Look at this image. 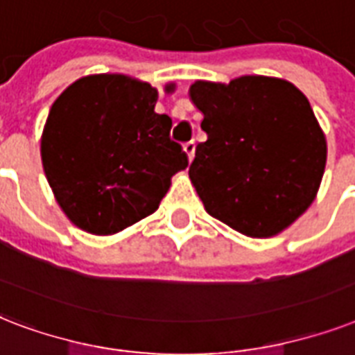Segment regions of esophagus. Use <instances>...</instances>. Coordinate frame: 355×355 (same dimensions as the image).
Returning a JSON list of instances; mask_svg holds the SVG:
<instances>
[{"instance_id": "1", "label": "esophagus", "mask_w": 355, "mask_h": 355, "mask_svg": "<svg viewBox=\"0 0 355 355\" xmlns=\"http://www.w3.org/2000/svg\"><path fill=\"white\" fill-rule=\"evenodd\" d=\"M183 150H185L189 161H192V159H194V152H196V144H194V140H191V142H187L185 146H183Z\"/></svg>"}]
</instances>
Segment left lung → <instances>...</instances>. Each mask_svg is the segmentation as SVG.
<instances>
[{
	"mask_svg": "<svg viewBox=\"0 0 355 355\" xmlns=\"http://www.w3.org/2000/svg\"><path fill=\"white\" fill-rule=\"evenodd\" d=\"M189 96L207 133L189 168L205 211L246 237L287 230L317 198L328 157L306 96L266 76L194 81Z\"/></svg>",
	"mask_w": 355,
	"mask_h": 355,
	"instance_id": "obj_1",
	"label": "left lung"
}]
</instances>
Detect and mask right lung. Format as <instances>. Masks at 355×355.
<instances>
[{
    "label": "right lung",
    "mask_w": 355,
    "mask_h": 355,
    "mask_svg": "<svg viewBox=\"0 0 355 355\" xmlns=\"http://www.w3.org/2000/svg\"><path fill=\"white\" fill-rule=\"evenodd\" d=\"M157 98L146 81L94 73L53 101L40 140L44 174L79 230L114 235L133 226L157 211L172 175L189 166L170 140L172 120L155 112Z\"/></svg>",
    "instance_id": "obj_1"
}]
</instances>
